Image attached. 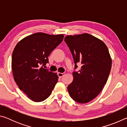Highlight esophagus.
I'll use <instances>...</instances> for the list:
<instances>
[{"instance_id":"34e87169","label":"esophagus","mask_w":127,"mask_h":127,"mask_svg":"<svg viewBox=\"0 0 127 127\" xmlns=\"http://www.w3.org/2000/svg\"><path fill=\"white\" fill-rule=\"evenodd\" d=\"M65 74V73H60V72L58 73V76L59 77H62L63 76H64Z\"/></svg>"}]
</instances>
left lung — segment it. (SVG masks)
I'll return each mask as SVG.
<instances>
[{
    "label": "left lung",
    "instance_id": "8db88e82",
    "mask_svg": "<svg viewBox=\"0 0 127 127\" xmlns=\"http://www.w3.org/2000/svg\"><path fill=\"white\" fill-rule=\"evenodd\" d=\"M64 41L71 52L75 67L81 64V69L73 72V81L67 89L70 97L82 104L94 99L106 83L112 61L108 49L102 40L89 33L68 35Z\"/></svg>",
    "mask_w": 127,
    "mask_h": 127
}]
</instances>
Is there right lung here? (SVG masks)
Instances as JSON below:
<instances>
[{"instance_id":"1","label":"right lung","mask_w":127,"mask_h":127,"mask_svg":"<svg viewBox=\"0 0 127 127\" xmlns=\"http://www.w3.org/2000/svg\"><path fill=\"white\" fill-rule=\"evenodd\" d=\"M63 38V34L37 32L23 38L15 46L12 56L14 79L20 89L33 101L46 99L58 81L57 73L40 66L49 63V55Z\"/></svg>"}]
</instances>
